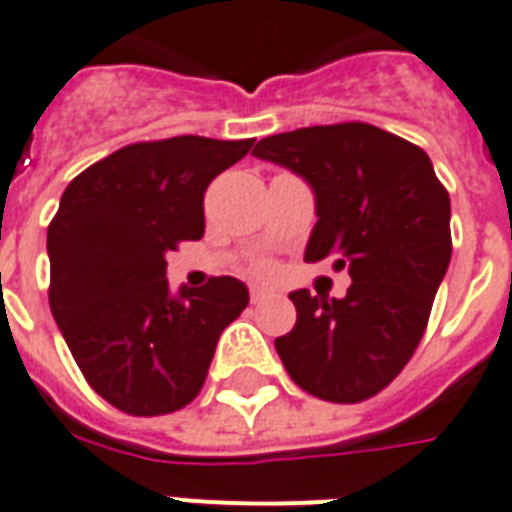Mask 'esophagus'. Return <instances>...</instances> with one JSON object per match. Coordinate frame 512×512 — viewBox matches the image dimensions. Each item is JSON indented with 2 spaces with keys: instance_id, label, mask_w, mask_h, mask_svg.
I'll return each instance as SVG.
<instances>
[{
  "instance_id": "34e87169",
  "label": "esophagus",
  "mask_w": 512,
  "mask_h": 512,
  "mask_svg": "<svg viewBox=\"0 0 512 512\" xmlns=\"http://www.w3.org/2000/svg\"><path fill=\"white\" fill-rule=\"evenodd\" d=\"M265 295H268V290H265V287H257V284L249 290V300H252V303H260Z\"/></svg>"
}]
</instances>
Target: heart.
Returning a JSON list of instances; mask_svg holds the SVG:
<instances>
[{"label":"heart","mask_w":512,"mask_h":512,"mask_svg":"<svg viewBox=\"0 0 512 512\" xmlns=\"http://www.w3.org/2000/svg\"><path fill=\"white\" fill-rule=\"evenodd\" d=\"M263 268H265V265H260V271H263Z\"/></svg>","instance_id":"b5f03b06"}]
</instances>
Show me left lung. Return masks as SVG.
<instances>
[{"label": "left lung", "mask_w": 512, "mask_h": 512, "mask_svg": "<svg viewBox=\"0 0 512 512\" xmlns=\"http://www.w3.org/2000/svg\"><path fill=\"white\" fill-rule=\"evenodd\" d=\"M252 155L311 185L319 220L306 260L335 257L351 276L343 298L292 292L298 322L276 351L308 395L362 403L400 376L427 330L451 263L446 187L427 152L370 123L265 136Z\"/></svg>", "instance_id": "1"}]
</instances>
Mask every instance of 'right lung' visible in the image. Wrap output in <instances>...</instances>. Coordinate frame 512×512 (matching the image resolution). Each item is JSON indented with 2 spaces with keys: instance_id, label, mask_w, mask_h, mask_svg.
<instances>
[{
  "instance_id": "1",
  "label": "right lung",
  "mask_w": 512,
  "mask_h": 512,
  "mask_svg": "<svg viewBox=\"0 0 512 512\" xmlns=\"http://www.w3.org/2000/svg\"><path fill=\"white\" fill-rule=\"evenodd\" d=\"M255 139L136 142L69 182L48 225L50 311L85 381L117 411L193 403L222 330L249 303L233 276L169 292L166 252L204 236L209 182Z\"/></svg>"
}]
</instances>
